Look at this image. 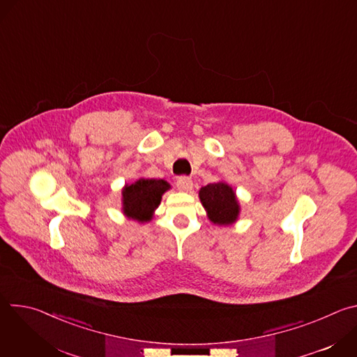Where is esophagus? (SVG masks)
<instances>
[{"mask_svg":"<svg viewBox=\"0 0 357 357\" xmlns=\"http://www.w3.org/2000/svg\"><path fill=\"white\" fill-rule=\"evenodd\" d=\"M176 188L181 190V192H189L192 190L193 188V182L190 181V178L188 176H179L176 179Z\"/></svg>","mask_w":357,"mask_h":357,"instance_id":"obj_1","label":"esophagus"}]
</instances>
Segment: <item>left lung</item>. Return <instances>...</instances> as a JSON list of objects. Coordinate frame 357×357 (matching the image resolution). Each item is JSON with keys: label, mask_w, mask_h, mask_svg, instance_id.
Segmentation results:
<instances>
[{"label": "left lung", "mask_w": 357, "mask_h": 357, "mask_svg": "<svg viewBox=\"0 0 357 357\" xmlns=\"http://www.w3.org/2000/svg\"><path fill=\"white\" fill-rule=\"evenodd\" d=\"M199 199L209 220L218 226L233 225L240 215V205L236 193L226 182L209 183L200 188Z\"/></svg>", "instance_id": "left-lung-1"}]
</instances>
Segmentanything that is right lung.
I'll use <instances>...</instances> for the list:
<instances>
[{"label": "right lung", "instance_id": "1", "mask_svg": "<svg viewBox=\"0 0 357 357\" xmlns=\"http://www.w3.org/2000/svg\"><path fill=\"white\" fill-rule=\"evenodd\" d=\"M171 188L164 179L139 178L123 188V212L128 219L139 223L149 222L160 206L162 195Z\"/></svg>", "mask_w": 357, "mask_h": 357}]
</instances>
